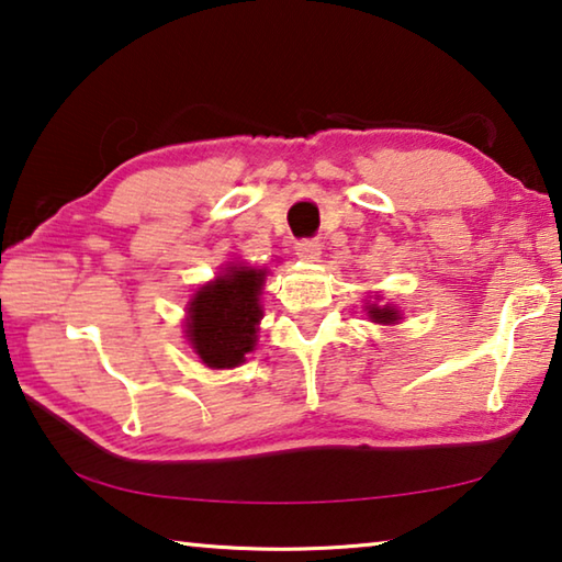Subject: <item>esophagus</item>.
Segmentation results:
<instances>
[{
	"mask_svg": "<svg viewBox=\"0 0 562 562\" xmlns=\"http://www.w3.org/2000/svg\"><path fill=\"white\" fill-rule=\"evenodd\" d=\"M294 255L304 262H317L322 255V245L317 240H297L294 243Z\"/></svg>",
	"mask_w": 562,
	"mask_h": 562,
	"instance_id": "obj_1",
	"label": "esophagus"
}]
</instances>
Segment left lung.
Instances as JSON below:
<instances>
[{"label":"left lung","mask_w":562,"mask_h":562,"mask_svg":"<svg viewBox=\"0 0 562 562\" xmlns=\"http://www.w3.org/2000/svg\"><path fill=\"white\" fill-rule=\"evenodd\" d=\"M374 300H379V294ZM364 310H367V317L376 322V325H396L402 315H398V310L392 307V304H376V302H364Z\"/></svg>","instance_id":"1"}]
</instances>
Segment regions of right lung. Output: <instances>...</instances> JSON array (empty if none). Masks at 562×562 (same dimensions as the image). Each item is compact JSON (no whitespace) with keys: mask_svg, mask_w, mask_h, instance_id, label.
<instances>
[{"mask_svg":"<svg viewBox=\"0 0 562 562\" xmlns=\"http://www.w3.org/2000/svg\"><path fill=\"white\" fill-rule=\"evenodd\" d=\"M265 274L268 270L231 265L188 302L186 337L205 367L233 369L255 349Z\"/></svg>","mask_w":562,"mask_h":562,"instance_id":"obj_1","label":"right lung"}]
</instances>
